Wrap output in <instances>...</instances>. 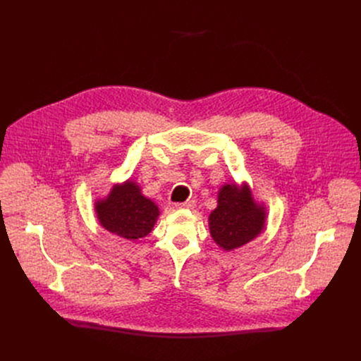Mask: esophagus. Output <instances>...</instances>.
I'll list each match as a JSON object with an SVG mask.
<instances>
[{
  "instance_id": "1",
  "label": "esophagus",
  "mask_w": 361,
  "mask_h": 361,
  "mask_svg": "<svg viewBox=\"0 0 361 361\" xmlns=\"http://www.w3.org/2000/svg\"><path fill=\"white\" fill-rule=\"evenodd\" d=\"M196 206V202L193 199L190 200H185L183 203H177L176 207H180V209H193V207Z\"/></svg>"
}]
</instances>
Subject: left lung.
Instances as JSON below:
<instances>
[{
  "mask_svg": "<svg viewBox=\"0 0 361 361\" xmlns=\"http://www.w3.org/2000/svg\"><path fill=\"white\" fill-rule=\"evenodd\" d=\"M267 209L257 203L247 184L222 185L218 206L209 215V230L221 249L231 252L256 238L264 228Z\"/></svg>",
  "mask_w": 361,
  "mask_h": 361,
  "instance_id": "8db88e82",
  "label": "left lung"
}]
</instances>
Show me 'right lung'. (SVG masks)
<instances>
[{"mask_svg":"<svg viewBox=\"0 0 361 361\" xmlns=\"http://www.w3.org/2000/svg\"><path fill=\"white\" fill-rule=\"evenodd\" d=\"M94 212L106 231L133 241L146 237L159 216L155 202L131 180L112 185L106 197L94 202Z\"/></svg>","mask_w":361,"mask_h":361,"instance_id":"obj_1","label":"right lung"}]
</instances>
